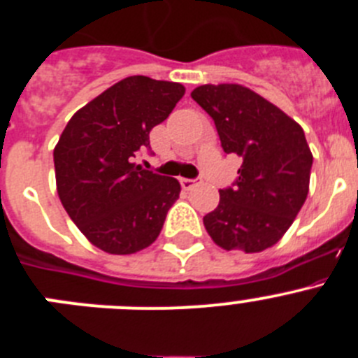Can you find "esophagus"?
Instances as JSON below:
<instances>
[{"label": "esophagus", "instance_id": "esophagus-1", "mask_svg": "<svg viewBox=\"0 0 358 358\" xmlns=\"http://www.w3.org/2000/svg\"><path fill=\"white\" fill-rule=\"evenodd\" d=\"M199 181L197 179H181V186L185 189H189V188H194V186H197Z\"/></svg>", "mask_w": 358, "mask_h": 358}]
</instances>
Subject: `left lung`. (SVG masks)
Segmentation results:
<instances>
[{
    "mask_svg": "<svg viewBox=\"0 0 358 358\" xmlns=\"http://www.w3.org/2000/svg\"><path fill=\"white\" fill-rule=\"evenodd\" d=\"M192 98L213 118L226 154L242 157L233 186L204 217L226 251L260 252L285 235L308 195L312 152L301 125L240 84H206Z\"/></svg>",
    "mask_w": 358,
    "mask_h": 358,
    "instance_id": "8db88e82",
    "label": "left lung"
}]
</instances>
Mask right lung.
I'll list each match as a JSON object with an SVG mask.
<instances>
[{"label":"right lung","mask_w":358,"mask_h":358,"mask_svg":"<svg viewBox=\"0 0 358 358\" xmlns=\"http://www.w3.org/2000/svg\"><path fill=\"white\" fill-rule=\"evenodd\" d=\"M182 94L177 82L127 77L78 109L62 131L53 150L57 194L98 249L132 255L159 236L181 185L134 159Z\"/></svg>","instance_id":"obj_1"}]
</instances>
